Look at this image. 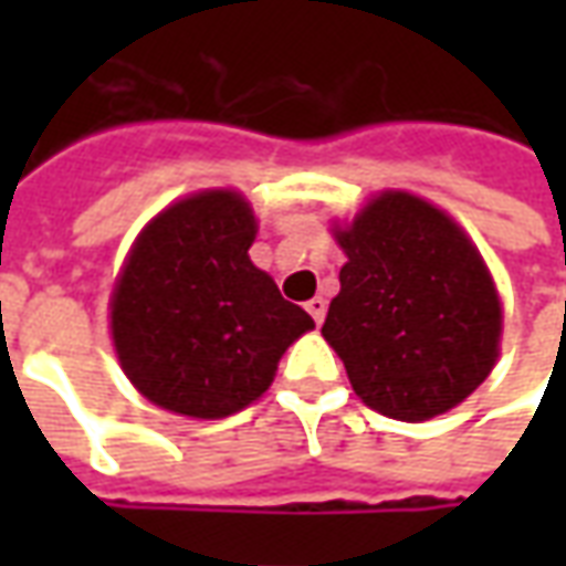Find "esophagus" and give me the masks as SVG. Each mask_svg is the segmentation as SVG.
<instances>
[{
    "label": "esophagus",
    "instance_id": "obj_1",
    "mask_svg": "<svg viewBox=\"0 0 566 566\" xmlns=\"http://www.w3.org/2000/svg\"><path fill=\"white\" fill-rule=\"evenodd\" d=\"M306 312L315 318V324H321L324 315H327V300H324V296H312L306 303Z\"/></svg>",
    "mask_w": 566,
    "mask_h": 566
}]
</instances>
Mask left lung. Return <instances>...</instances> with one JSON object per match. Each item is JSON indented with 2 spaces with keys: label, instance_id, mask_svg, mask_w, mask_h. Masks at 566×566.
Masks as SVG:
<instances>
[{
  "label": "left lung",
  "instance_id": "1",
  "mask_svg": "<svg viewBox=\"0 0 566 566\" xmlns=\"http://www.w3.org/2000/svg\"><path fill=\"white\" fill-rule=\"evenodd\" d=\"M336 242L348 263L321 333L357 397L397 421L463 403L488 379L503 331L491 272L467 233L427 199L385 190Z\"/></svg>",
  "mask_w": 566,
  "mask_h": 566
}]
</instances>
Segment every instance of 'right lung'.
I'll return each mask as SVG.
<instances>
[{
  "label": "right lung",
  "mask_w": 566,
  "mask_h": 566,
  "mask_svg": "<svg viewBox=\"0 0 566 566\" xmlns=\"http://www.w3.org/2000/svg\"><path fill=\"white\" fill-rule=\"evenodd\" d=\"M254 233V211L235 190L178 199L139 233L112 294V339L150 403L187 418L233 416L315 327L251 263Z\"/></svg>",
  "instance_id": "obj_1"
}]
</instances>
